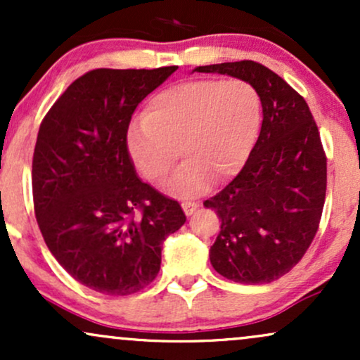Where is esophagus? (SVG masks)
I'll return each mask as SVG.
<instances>
[{"instance_id": "obj_1", "label": "esophagus", "mask_w": 360, "mask_h": 360, "mask_svg": "<svg viewBox=\"0 0 360 360\" xmlns=\"http://www.w3.org/2000/svg\"><path fill=\"white\" fill-rule=\"evenodd\" d=\"M181 206H183V212L188 214V217H191V214L196 212L198 206H200V205H198L196 201H188V200H186V201H183V203H181Z\"/></svg>"}]
</instances>
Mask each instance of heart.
<instances>
[{
	"instance_id": "obj_1",
	"label": "heart",
	"mask_w": 360,
	"mask_h": 360,
	"mask_svg": "<svg viewBox=\"0 0 360 360\" xmlns=\"http://www.w3.org/2000/svg\"><path fill=\"white\" fill-rule=\"evenodd\" d=\"M262 120L257 89L243 79L186 81L147 103L143 120L127 134V150L140 174L160 183L186 157L167 189L194 196L213 177L226 181L249 157ZM180 148L177 149L176 147Z\"/></svg>"
}]
</instances>
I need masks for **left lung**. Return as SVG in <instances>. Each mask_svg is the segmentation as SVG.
I'll return each mask as SVG.
<instances>
[{
    "label": "left lung",
    "mask_w": 360,
    "mask_h": 360,
    "mask_svg": "<svg viewBox=\"0 0 360 360\" xmlns=\"http://www.w3.org/2000/svg\"><path fill=\"white\" fill-rule=\"evenodd\" d=\"M250 82L262 103V127L245 166L205 201L221 220L210 249L213 269L240 284L279 279L315 238L326 193V157L307 101L283 77L254 60L200 65Z\"/></svg>",
    "instance_id": "obj_1"
}]
</instances>
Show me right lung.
Returning <instances> with one entry per match:
<instances>
[{
	"label": "right lung",
	"mask_w": 360,
	"mask_h": 360,
	"mask_svg": "<svg viewBox=\"0 0 360 360\" xmlns=\"http://www.w3.org/2000/svg\"><path fill=\"white\" fill-rule=\"evenodd\" d=\"M176 69H94L40 125L32 164L37 223L57 262L103 295L148 286L162 242L186 221L177 201L139 179L127 150L135 108Z\"/></svg>",
	"instance_id": "right-lung-1"
}]
</instances>
